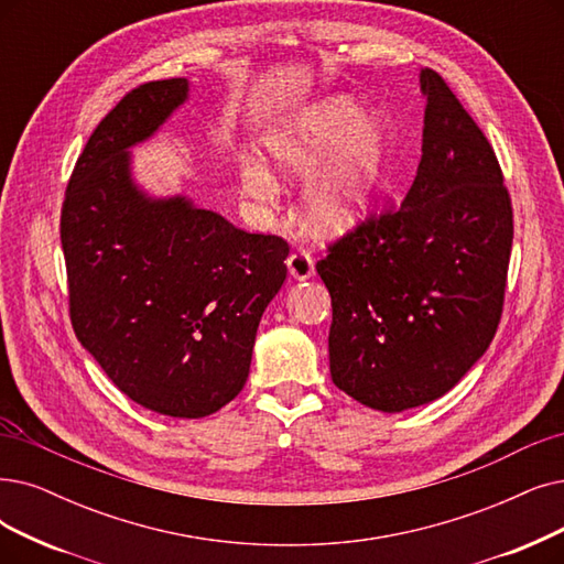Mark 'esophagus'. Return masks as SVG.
Listing matches in <instances>:
<instances>
[{"mask_svg": "<svg viewBox=\"0 0 564 564\" xmlns=\"http://www.w3.org/2000/svg\"><path fill=\"white\" fill-rule=\"evenodd\" d=\"M286 268H289L291 278H296V280H307L314 275V261L307 250L291 252L286 259Z\"/></svg>", "mask_w": 564, "mask_h": 564, "instance_id": "obj_1", "label": "esophagus"}]
</instances>
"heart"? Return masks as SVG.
Segmentation results:
<instances>
[{"label":"heart","instance_id":"b5f03b06","mask_svg":"<svg viewBox=\"0 0 564 564\" xmlns=\"http://www.w3.org/2000/svg\"><path fill=\"white\" fill-rule=\"evenodd\" d=\"M265 152L289 175H310L307 217L324 234H343L364 217L384 180L389 129L379 116H364L349 97H328L286 118L265 137ZM245 189L270 198L275 180L257 160L242 162Z\"/></svg>","mask_w":564,"mask_h":564}]
</instances>
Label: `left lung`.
Instances as JSON below:
<instances>
[{
    "mask_svg": "<svg viewBox=\"0 0 564 564\" xmlns=\"http://www.w3.org/2000/svg\"><path fill=\"white\" fill-rule=\"evenodd\" d=\"M421 89L423 154L408 196L317 261L333 305V384L379 412L444 395L484 356L513 240L492 145L437 72H421Z\"/></svg>",
    "mask_w": 564,
    "mask_h": 564,
    "instance_id": "obj_1",
    "label": "left lung"
}]
</instances>
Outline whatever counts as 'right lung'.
Returning a JSON list of instances; mask_svg holds the SVG:
<instances>
[{
  "mask_svg": "<svg viewBox=\"0 0 564 564\" xmlns=\"http://www.w3.org/2000/svg\"><path fill=\"white\" fill-rule=\"evenodd\" d=\"M187 89V78L143 83L97 124L66 185L59 236L80 345L145 410L200 419L242 391L289 245L131 183L127 148L150 139Z\"/></svg>",
  "mask_w": 564,
  "mask_h": 564,
  "instance_id": "right-lung-1",
  "label": "right lung"
}]
</instances>
